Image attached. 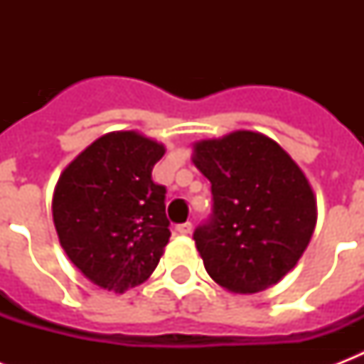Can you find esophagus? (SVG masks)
Segmentation results:
<instances>
[{"instance_id": "obj_1", "label": "esophagus", "mask_w": 364, "mask_h": 364, "mask_svg": "<svg viewBox=\"0 0 364 364\" xmlns=\"http://www.w3.org/2000/svg\"><path fill=\"white\" fill-rule=\"evenodd\" d=\"M176 230L179 234H191L193 232V225L191 223H181V225H177Z\"/></svg>"}]
</instances>
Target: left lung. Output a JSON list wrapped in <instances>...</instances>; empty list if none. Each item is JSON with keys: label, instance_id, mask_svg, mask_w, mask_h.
<instances>
[{"label": "left lung", "instance_id": "8db88e82", "mask_svg": "<svg viewBox=\"0 0 364 364\" xmlns=\"http://www.w3.org/2000/svg\"><path fill=\"white\" fill-rule=\"evenodd\" d=\"M193 162L213 194L211 217L193 234L211 279L240 294L276 285L316 228L304 171L274 139L249 130L194 143Z\"/></svg>", "mask_w": 364, "mask_h": 364}]
</instances>
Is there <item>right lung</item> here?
Returning a JSON list of instances; mask_svg holds the SVG:
<instances>
[{
	"instance_id": "add662e5",
	"label": "right lung",
	"mask_w": 364,
	"mask_h": 364,
	"mask_svg": "<svg viewBox=\"0 0 364 364\" xmlns=\"http://www.w3.org/2000/svg\"><path fill=\"white\" fill-rule=\"evenodd\" d=\"M166 149L134 130L88 145L60 176L53 219L60 245L82 276L124 293L154 272L170 240L166 187L153 168Z\"/></svg>"
}]
</instances>
